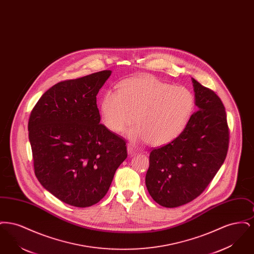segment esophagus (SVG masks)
<instances>
[{
    "label": "esophagus",
    "instance_id": "obj_1",
    "mask_svg": "<svg viewBox=\"0 0 254 254\" xmlns=\"http://www.w3.org/2000/svg\"><path fill=\"white\" fill-rule=\"evenodd\" d=\"M136 152H137V150L133 147L132 145H127V153H128V155H129V156H133V155H135V154H136Z\"/></svg>",
    "mask_w": 254,
    "mask_h": 254
}]
</instances>
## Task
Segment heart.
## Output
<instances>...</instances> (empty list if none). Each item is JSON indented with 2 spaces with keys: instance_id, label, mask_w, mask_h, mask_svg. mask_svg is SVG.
I'll use <instances>...</instances> for the list:
<instances>
[{
  "instance_id": "heart-1",
  "label": "heart",
  "mask_w": 254,
  "mask_h": 254,
  "mask_svg": "<svg viewBox=\"0 0 254 254\" xmlns=\"http://www.w3.org/2000/svg\"><path fill=\"white\" fill-rule=\"evenodd\" d=\"M192 92L183 86H173L152 76L126 80L117 91L108 90L100 104L101 119L112 132H127L134 143L168 145L178 138L193 113Z\"/></svg>"
}]
</instances>
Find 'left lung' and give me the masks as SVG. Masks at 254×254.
<instances>
[{
    "label": "left lung",
    "instance_id": "left-lung-1",
    "mask_svg": "<svg viewBox=\"0 0 254 254\" xmlns=\"http://www.w3.org/2000/svg\"><path fill=\"white\" fill-rule=\"evenodd\" d=\"M195 106L181 135L168 145L151 150L145 186L162 206L176 207L205 190L223 165L230 132L225 107L210 89L191 78Z\"/></svg>",
    "mask_w": 254,
    "mask_h": 254
}]
</instances>
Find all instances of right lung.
Instances as JSON below:
<instances>
[{
  "label": "right lung",
  "mask_w": 254,
  "mask_h": 254,
  "mask_svg": "<svg viewBox=\"0 0 254 254\" xmlns=\"http://www.w3.org/2000/svg\"><path fill=\"white\" fill-rule=\"evenodd\" d=\"M111 70L61 82L32 109L28 137L41 185L62 202L95 205L127 157L126 142L100 124L96 96Z\"/></svg>",
  "instance_id": "1"
}]
</instances>
